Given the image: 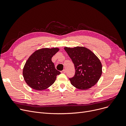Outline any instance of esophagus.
I'll return each mask as SVG.
<instances>
[{
  "label": "esophagus",
  "instance_id": "1",
  "mask_svg": "<svg viewBox=\"0 0 126 126\" xmlns=\"http://www.w3.org/2000/svg\"><path fill=\"white\" fill-rule=\"evenodd\" d=\"M61 72L62 74H65V72H66V70H65V69H64V70H62V71H61Z\"/></svg>",
  "mask_w": 126,
  "mask_h": 126
}]
</instances>
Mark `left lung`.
<instances>
[{"label":"left lung","mask_w":126,"mask_h":126,"mask_svg":"<svg viewBox=\"0 0 126 126\" xmlns=\"http://www.w3.org/2000/svg\"><path fill=\"white\" fill-rule=\"evenodd\" d=\"M75 67V75L69 80L79 89L86 90L95 85L102 74L100 59L88 48L83 46L64 47Z\"/></svg>","instance_id":"1"}]
</instances>
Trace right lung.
Instances as JSON below:
<instances>
[{
	"instance_id": "right-lung-1",
	"label": "right lung",
	"mask_w": 126,
	"mask_h": 126,
	"mask_svg": "<svg viewBox=\"0 0 126 126\" xmlns=\"http://www.w3.org/2000/svg\"><path fill=\"white\" fill-rule=\"evenodd\" d=\"M59 50L58 47L43 48L30 56L24 66L23 76L30 87L43 90L54 83L57 76L61 73L55 68L51 58Z\"/></svg>"
}]
</instances>
